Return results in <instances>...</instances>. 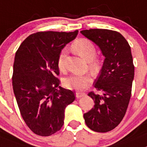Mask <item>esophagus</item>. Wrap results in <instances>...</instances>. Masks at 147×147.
<instances>
[{
    "instance_id": "obj_1",
    "label": "esophagus",
    "mask_w": 147,
    "mask_h": 147,
    "mask_svg": "<svg viewBox=\"0 0 147 147\" xmlns=\"http://www.w3.org/2000/svg\"><path fill=\"white\" fill-rule=\"evenodd\" d=\"M86 95V94L85 92H76V97L77 98H79V97H84V96Z\"/></svg>"
}]
</instances>
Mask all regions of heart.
I'll list each match as a JSON object with an SVG mask.
<instances>
[{
	"label": "heart",
	"instance_id": "1",
	"mask_svg": "<svg viewBox=\"0 0 147 147\" xmlns=\"http://www.w3.org/2000/svg\"><path fill=\"white\" fill-rule=\"evenodd\" d=\"M72 50L74 53L84 61L88 62L89 68L92 70H97L101 65V59L96 56V47L92 41L86 38H81L72 44ZM66 52L63 50L58 58V66L61 71L65 69V60ZM92 82V79L89 75L79 76L71 75L64 79V86L70 89L80 91Z\"/></svg>",
	"mask_w": 147,
	"mask_h": 147
}]
</instances>
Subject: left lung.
Here are the masks:
<instances>
[{
	"instance_id": "8db88e82",
	"label": "left lung",
	"mask_w": 147,
	"mask_h": 147,
	"mask_svg": "<svg viewBox=\"0 0 147 147\" xmlns=\"http://www.w3.org/2000/svg\"><path fill=\"white\" fill-rule=\"evenodd\" d=\"M81 33L95 43L105 58L94 84L100 93L88 94L94 105L84 114V118L92 131L107 132L121 122L131 99L134 77L131 47L123 36L115 31L91 29Z\"/></svg>"
}]
</instances>
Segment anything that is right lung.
<instances>
[{
    "label": "right lung",
    "instance_id": "1",
    "mask_svg": "<svg viewBox=\"0 0 147 147\" xmlns=\"http://www.w3.org/2000/svg\"><path fill=\"white\" fill-rule=\"evenodd\" d=\"M78 32L34 33L26 37L16 51L13 92L24 121L37 135L48 136L61 130L65 107L74 101V92L61 87L56 76L61 50Z\"/></svg>",
    "mask_w": 147,
    "mask_h": 147
}]
</instances>
